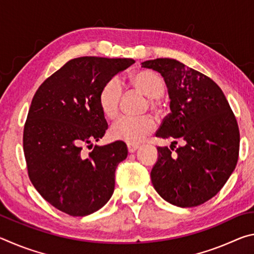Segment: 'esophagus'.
<instances>
[{
  "label": "esophagus",
  "mask_w": 254,
  "mask_h": 254,
  "mask_svg": "<svg viewBox=\"0 0 254 254\" xmlns=\"http://www.w3.org/2000/svg\"><path fill=\"white\" fill-rule=\"evenodd\" d=\"M137 148H139V145L137 144H131V143H127V150L130 153H133L134 151H136Z\"/></svg>",
  "instance_id": "34e87169"
}]
</instances>
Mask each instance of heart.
<instances>
[{"label": "heart", "mask_w": 254, "mask_h": 254, "mask_svg": "<svg viewBox=\"0 0 254 254\" xmlns=\"http://www.w3.org/2000/svg\"><path fill=\"white\" fill-rule=\"evenodd\" d=\"M131 85L137 91L150 97V106L157 110L158 98L165 92V83L160 76L151 70H140L131 77ZM122 97V86L117 78L107 80L98 93V105L103 114L109 119L117 118ZM154 121L151 117H121L110 128L113 140L135 144L153 130Z\"/></svg>", "instance_id": "heart-1"}]
</instances>
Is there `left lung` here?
<instances>
[{
    "instance_id": "1",
    "label": "left lung",
    "mask_w": 254,
    "mask_h": 254,
    "mask_svg": "<svg viewBox=\"0 0 254 254\" xmlns=\"http://www.w3.org/2000/svg\"><path fill=\"white\" fill-rule=\"evenodd\" d=\"M142 67L160 72L170 98L171 113L156 136L174 141L170 149L157 148L158 160L150 174L153 187L179 207L204 204L221 190L238 163L234 113L214 80L178 60L157 58ZM177 140L182 145L176 148Z\"/></svg>"
}]
</instances>
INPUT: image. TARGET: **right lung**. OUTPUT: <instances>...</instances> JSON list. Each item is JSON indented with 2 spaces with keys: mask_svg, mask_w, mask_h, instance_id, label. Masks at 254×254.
I'll use <instances>...</instances> for the list:
<instances>
[{
  "mask_svg": "<svg viewBox=\"0 0 254 254\" xmlns=\"http://www.w3.org/2000/svg\"><path fill=\"white\" fill-rule=\"evenodd\" d=\"M135 62L79 57L40 85L23 130L28 175L44 198L70 216L104 206L114 191L115 170L127 157L123 141L95 145L107 130L98 93L107 80Z\"/></svg>",
  "mask_w": 254,
  "mask_h": 254,
  "instance_id": "right-lung-1",
  "label": "right lung"
}]
</instances>
